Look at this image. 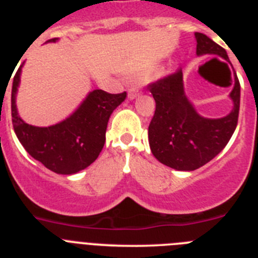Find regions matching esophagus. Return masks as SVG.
Instances as JSON below:
<instances>
[{
  "label": "esophagus",
  "instance_id": "34e87169",
  "mask_svg": "<svg viewBox=\"0 0 258 258\" xmlns=\"http://www.w3.org/2000/svg\"><path fill=\"white\" fill-rule=\"evenodd\" d=\"M137 95H138V93H137L136 89H129V92H127V98L129 99H134Z\"/></svg>",
  "mask_w": 258,
  "mask_h": 258
}]
</instances>
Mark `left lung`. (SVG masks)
<instances>
[{"instance_id":"obj_1","label":"left lung","mask_w":258,"mask_h":258,"mask_svg":"<svg viewBox=\"0 0 258 258\" xmlns=\"http://www.w3.org/2000/svg\"><path fill=\"white\" fill-rule=\"evenodd\" d=\"M197 54H214L229 60L226 50L208 36L197 32ZM235 84L230 93L231 112L221 118L200 116L187 99L183 90L182 70L149 85L156 103L154 117L149 126V142L152 155L164 165L177 170H195L227 145L238 125L240 107V84Z\"/></svg>"}]
</instances>
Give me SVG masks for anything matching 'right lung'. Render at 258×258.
I'll list each match as a JSON object with an SVG mask.
<instances>
[{
	"instance_id": "add662e5",
	"label": "right lung",
	"mask_w": 258,
	"mask_h": 258,
	"mask_svg": "<svg viewBox=\"0 0 258 258\" xmlns=\"http://www.w3.org/2000/svg\"><path fill=\"white\" fill-rule=\"evenodd\" d=\"M51 38L47 42H55ZM22 67L17 71L11 89V117L18 140L33 159L58 174H74L85 169L99 156L104 142L109 116L121 104L126 93L109 94L97 89L89 93L70 117L46 127L33 126L18 115L15 97Z\"/></svg>"
}]
</instances>
